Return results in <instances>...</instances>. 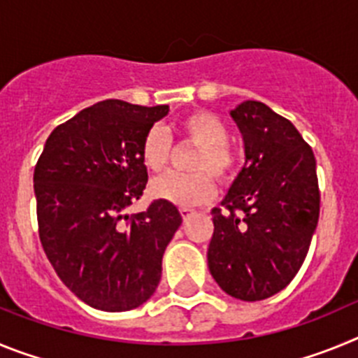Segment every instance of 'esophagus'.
Segmentation results:
<instances>
[{
    "label": "esophagus",
    "mask_w": 358,
    "mask_h": 358,
    "mask_svg": "<svg viewBox=\"0 0 358 358\" xmlns=\"http://www.w3.org/2000/svg\"><path fill=\"white\" fill-rule=\"evenodd\" d=\"M192 213H194V208H188V206H182V208H181L182 218H188Z\"/></svg>",
    "instance_id": "1"
}]
</instances>
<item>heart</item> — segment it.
I'll use <instances>...</instances> for the list:
<instances>
[{
    "mask_svg": "<svg viewBox=\"0 0 358 358\" xmlns=\"http://www.w3.org/2000/svg\"><path fill=\"white\" fill-rule=\"evenodd\" d=\"M173 132L182 141L197 145L189 163L197 172L166 173L152 182V194L182 206L210 201L215 194L213 176L217 181L229 182L238 172L240 159L235 147L227 141V125L210 110H192L176 123ZM172 150V138L161 127H152L141 141V159L154 173L166 169Z\"/></svg>",
    "mask_w": 358,
    "mask_h": 358,
    "instance_id": "1",
    "label": "heart"
}]
</instances>
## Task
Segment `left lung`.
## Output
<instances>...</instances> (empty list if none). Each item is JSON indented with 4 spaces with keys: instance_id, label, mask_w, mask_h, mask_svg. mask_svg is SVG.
Wrapping results in <instances>:
<instances>
[{
    "instance_id": "8db88e82",
    "label": "left lung",
    "mask_w": 358,
    "mask_h": 358,
    "mask_svg": "<svg viewBox=\"0 0 358 358\" xmlns=\"http://www.w3.org/2000/svg\"><path fill=\"white\" fill-rule=\"evenodd\" d=\"M231 116L242 131L245 164L215 208L208 267L218 287L242 301L285 289L308 252L319 220L315 157L287 118L248 100Z\"/></svg>"
}]
</instances>
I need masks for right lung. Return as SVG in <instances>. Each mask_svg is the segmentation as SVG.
<instances>
[{"instance_id": "1", "label": "right lung", "mask_w": 358, "mask_h": 358, "mask_svg": "<svg viewBox=\"0 0 358 358\" xmlns=\"http://www.w3.org/2000/svg\"><path fill=\"white\" fill-rule=\"evenodd\" d=\"M169 106L103 100L53 129L34 172L37 224L57 276L85 305L125 312L156 292L182 217L157 199L127 208L148 182L141 141Z\"/></svg>"}]
</instances>
